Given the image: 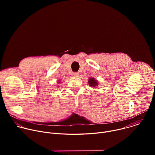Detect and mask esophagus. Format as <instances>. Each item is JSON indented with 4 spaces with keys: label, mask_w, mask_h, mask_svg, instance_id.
Here are the masks:
<instances>
[{
    "label": "esophagus",
    "mask_w": 155,
    "mask_h": 155,
    "mask_svg": "<svg viewBox=\"0 0 155 155\" xmlns=\"http://www.w3.org/2000/svg\"><path fill=\"white\" fill-rule=\"evenodd\" d=\"M73 75H74V77H78L79 74H78V73H77V72H75V73H74V74H73Z\"/></svg>",
    "instance_id": "obj_1"
}]
</instances>
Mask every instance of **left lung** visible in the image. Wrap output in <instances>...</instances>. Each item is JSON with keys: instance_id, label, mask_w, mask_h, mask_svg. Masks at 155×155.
Returning a JSON list of instances; mask_svg holds the SVG:
<instances>
[{"instance_id": "left-lung-1", "label": "left lung", "mask_w": 155, "mask_h": 155, "mask_svg": "<svg viewBox=\"0 0 155 155\" xmlns=\"http://www.w3.org/2000/svg\"><path fill=\"white\" fill-rule=\"evenodd\" d=\"M88 84L90 87H95L99 85V82L97 80H96L93 77H90L88 80Z\"/></svg>"}]
</instances>
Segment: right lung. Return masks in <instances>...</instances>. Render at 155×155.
Segmentation results:
<instances>
[{
    "mask_svg": "<svg viewBox=\"0 0 155 155\" xmlns=\"http://www.w3.org/2000/svg\"><path fill=\"white\" fill-rule=\"evenodd\" d=\"M61 80H58V84H60V83H61Z\"/></svg>",
    "mask_w": 155,
    "mask_h": 155,
    "instance_id": "obj_1",
    "label": "right lung"
}]
</instances>
